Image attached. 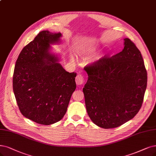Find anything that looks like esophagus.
<instances>
[{
	"mask_svg": "<svg viewBox=\"0 0 156 156\" xmlns=\"http://www.w3.org/2000/svg\"><path fill=\"white\" fill-rule=\"evenodd\" d=\"M76 83L78 85L84 83V78L82 74H78L76 77Z\"/></svg>",
	"mask_w": 156,
	"mask_h": 156,
	"instance_id": "1",
	"label": "esophagus"
}]
</instances>
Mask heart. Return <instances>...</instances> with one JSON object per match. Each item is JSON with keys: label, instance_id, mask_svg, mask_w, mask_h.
Masks as SVG:
<instances>
[{"label": "heart", "instance_id": "b5f03b06", "mask_svg": "<svg viewBox=\"0 0 156 156\" xmlns=\"http://www.w3.org/2000/svg\"><path fill=\"white\" fill-rule=\"evenodd\" d=\"M89 51H88L87 50H83L82 51L80 52V56H82V57H85V56H87L89 55ZM71 58L72 59L73 58L72 56H71Z\"/></svg>", "mask_w": 156, "mask_h": 156}]
</instances>
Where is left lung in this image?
I'll list each match as a JSON object with an SVG mask.
<instances>
[{
    "label": "left lung",
    "mask_w": 156,
    "mask_h": 156,
    "mask_svg": "<svg viewBox=\"0 0 156 156\" xmlns=\"http://www.w3.org/2000/svg\"><path fill=\"white\" fill-rule=\"evenodd\" d=\"M83 92L91 121L103 129L116 128L133 118L141 107L147 73L141 52L129 38L111 58L86 67Z\"/></svg>",
    "instance_id": "1"
}]
</instances>
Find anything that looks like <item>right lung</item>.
I'll return each mask as SVG.
<instances>
[{"label": "right lung", "mask_w": 156, "mask_h": 156, "mask_svg": "<svg viewBox=\"0 0 156 156\" xmlns=\"http://www.w3.org/2000/svg\"><path fill=\"white\" fill-rule=\"evenodd\" d=\"M60 33L40 31L23 48L16 60L13 89L20 112L39 124L61 120L76 88V73L67 72L51 45L61 42Z\"/></svg>", "instance_id": "add662e5"}]
</instances>
